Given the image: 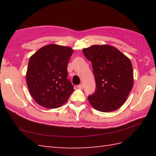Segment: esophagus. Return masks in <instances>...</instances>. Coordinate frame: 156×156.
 Returning <instances> with one entry per match:
<instances>
[{
    "label": "esophagus",
    "instance_id": "obj_1",
    "mask_svg": "<svg viewBox=\"0 0 156 156\" xmlns=\"http://www.w3.org/2000/svg\"><path fill=\"white\" fill-rule=\"evenodd\" d=\"M77 88H78V89H80V90H81V89L83 88V85H82V84H79V85L77 86Z\"/></svg>",
    "mask_w": 156,
    "mask_h": 156
}]
</instances>
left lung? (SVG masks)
<instances>
[{"label":"left lung","mask_w":156,"mask_h":156,"mask_svg":"<svg viewBox=\"0 0 156 156\" xmlns=\"http://www.w3.org/2000/svg\"><path fill=\"white\" fill-rule=\"evenodd\" d=\"M92 63L97 89L88 98L97 111H116L125 103L133 86L132 64L110 45H93L82 49Z\"/></svg>","instance_id":"left-lung-1"}]
</instances>
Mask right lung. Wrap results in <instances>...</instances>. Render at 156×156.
I'll return each instance as SVG.
<instances>
[{"label": "right lung", "instance_id": "add662e5", "mask_svg": "<svg viewBox=\"0 0 156 156\" xmlns=\"http://www.w3.org/2000/svg\"><path fill=\"white\" fill-rule=\"evenodd\" d=\"M74 50L70 47L49 44L29 60L26 81L29 93L39 105L56 108L66 103L74 90L67 66Z\"/></svg>", "mask_w": 156, "mask_h": 156}]
</instances>
